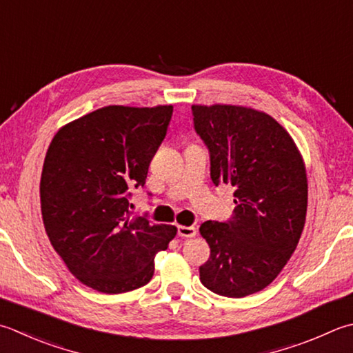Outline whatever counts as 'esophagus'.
<instances>
[{
    "label": "esophagus",
    "instance_id": "34e87169",
    "mask_svg": "<svg viewBox=\"0 0 353 353\" xmlns=\"http://www.w3.org/2000/svg\"><path fill=\"white\" fill-rule=\"evenodd\" d=\"M177 234L181 237L190 239V237H194L196 236L197 230H196L194 226H177Z\"/></svg>",
    "mask_w": 353,
    "mask_h": 353
}]
</instances>
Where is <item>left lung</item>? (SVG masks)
Segmentation results:
<instances>
[{"label":"left lung","instance_id":"left-lung-1","mask_svg":"<svg viewBox=\"0 0 353 353\" xmlns=\"http://www.w3.org/2000/svg\"><path fill=\"white\" fill-rule=\"evenodd\" d=\"M194 130L210 153L211 181L230 183V220H208L200 234L211 255L199 268L214 294L241 299L271 285L299 245L307 179L292 137L266 113L237 105H192Z\"/></svg>","mask_w":353,"mask_h":353}]
</instances>
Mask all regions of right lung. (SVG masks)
Returning <instances> with one entry per match:
<instances>
[{"label":"right lung","mask_w":353,"mask_h":353,"mask_svg":"<svg viewBox=\"0 0 353 353\" xmlns=\"http://www.w3.org/2000/svg\"><path fill=\"white\" fill-rule=\"evenodd\" d=\"M172 105H110L54 134L41 176V212L54 251L85 286L103 294L141 288L154 274L176 226L131 216V190L145 185Z\"/></svg>","instance_id":"add662e5"}]
</instances>
